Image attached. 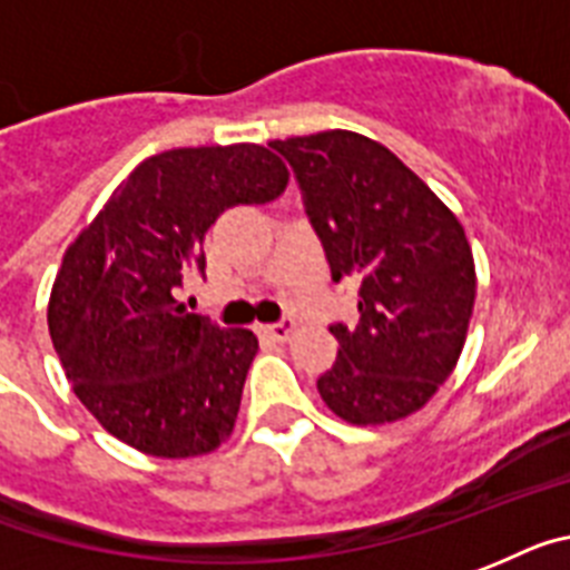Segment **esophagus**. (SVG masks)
<instances>
[{"label": "esophagus", "mask_w": 570, "mask_h": 570, "mask_svg": "<svg viewBox=\"0 0 570 570\" xmlns=\"http://www.w3.org/2000/svg\"><path fill=\"white\" fill-rule=\"evenodd\" d=\"M295 330H298V324H295L293 318H284V322L263 327V333H266L269 338H275V342H289V338L295 336Z\"/></svg>", "instance_id": "esophagus-1"}]
</instances>
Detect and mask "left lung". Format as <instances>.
<instances>
[{
  "mask_svg": "<svg viewBox=\"0 0 570 570\" xmlns=\"http://www.w3.org/2000/svg\"><path fill=\"white\" fill-rule=\"evenodd\" d=\"M289 159L333 281H358V324H333L336 365L318 380L327 409L385 425L423 409L461 358L475 261L461 219L374 138L324 130L272 141Z\"/></svg>",
  "mask_w": 570,
  "mask_h": 570,
  "instance_id": "1",
  "label": "left lung"
}]
</instances>
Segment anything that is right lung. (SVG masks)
Here are the masks:
<instances>
[{"label":"right lung","mask_w":570,"mask_h":570,"mask_svg":"<svg viewBox=\"0 0 570 570\" xmlns=\"http://www.w3.org/2000/svg\"><path fill=\"white\" fill-rule=\"evenodd\" d=\"M263 145L179 147L150 156L69 243L49 298V333L71 391L127 446L196 458L223 446L240 411L257 336L217 327L176 301L205 269L214 219L286 190Z\"/></svg>","instance_id":"add662e5"}]
</instances>
